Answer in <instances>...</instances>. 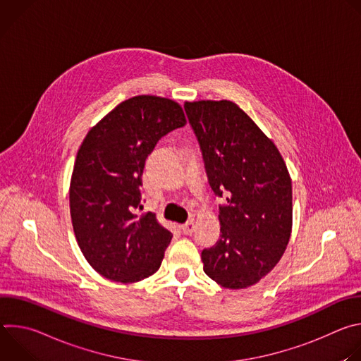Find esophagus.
<instances>
[{
	"label": "esophagus",
	"mask_w": 361,
	"mask_h": 361,
	"mask_svg": "<svg viewBox=\"0 0 361 361\" xmlns=\"http://www.w3.org/2000/svg\"><path fill=\"white\" fill-rule=\"evenodd\" d=\"M194 221L192 220H190V221H187V223H184L183 226H181V230H183V233L184 234H191L192 231H194Z\"/></svg>",
	"instance_id": "esophagus-1"
}]
</instances>
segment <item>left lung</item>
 I'll return each instance as SVG.
<instances>
[{
	"label": "left lung",
	"instance_id": "1",
	"mask_svg": "<svg viewBox=\"0 0 361 361\" xmlns=\"http://www.w3.org/2000/svg\"><path fill=\"white\" fill-rule=\"evenodd\" d=\"M209 184L220 205V240L204 248V273L221 287L259 283L280 262L293 224L291 180L274 142L231 101L185 102Z\"/></svg>",
	"mask_w": 361,
	"mask_h": 361
}]
</instances>
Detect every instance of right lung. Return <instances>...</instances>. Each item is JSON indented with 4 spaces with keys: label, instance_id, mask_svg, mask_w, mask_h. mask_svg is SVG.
Here are the masks:
<instances>
[{
    "label": "right lung",
    "instance_id": "add662e5",
    "mask_svg": "<svg viewBox=\"0 0 361 361\" xmlns=\"http://www.w3.org/2000/svg\"><path fill=\"white\" fill-rule=\"evenodd\" d=\"M185 126L177 102L156 95L123 101L85 135L74 164L70 212L90 266L109 280L156 273L173 234L141 205L142 171L159 140Z\"/></svg>",
    "mask_w": 361,
    "mask_h": 361
}]
</instances>
